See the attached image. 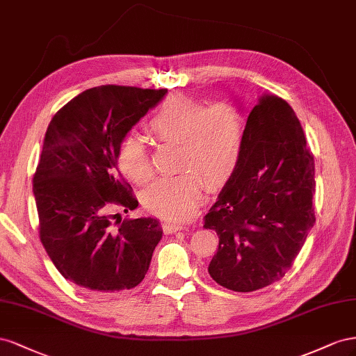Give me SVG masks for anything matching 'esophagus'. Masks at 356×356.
<instances>
[{
    "mask_svg": "<svg viewBox=\"0 0 356 356\" xmlns=\"http://www.w3.org/2000/svg\"><path fill=\"white\" fill-rule=\"evenodd\" d=\"M164 228L170 232V234H172V232L181 231L185 227L184 223H179V222H164Z\"/></svg>",
    "mask_w": 356,
    "mask_h": 356,
    "instance_id": "obj_1",
    "label": "esophagus"
}]
</instances>
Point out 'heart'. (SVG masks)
<instances>
[{
  "mask_svg": "<svg viewBox=\"0 0 356 356\" xmlns=\"http://www.w3.org/2000/svg\"><path fill=\"white\" fill-rule=\"evenodd\" d=\"M149 129L162 141H176L179 147L177 176L155 180L141 195L143 206L154 215L188 219L204 200L206 184L218 188L234 175L245 143V119L227 101L206 106L186 97H170L149 119ZM118 167L136 185L152 177L145 143L128 136L118 149Z\"/></svg>",
  "mask_w": 356,
  "mask_h": 356,
  "instance_id": "obj_1",
  "label": "heart"
}]
</instances>
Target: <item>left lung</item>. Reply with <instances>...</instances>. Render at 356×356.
Listing matches in <instances>:
<instances>
[{"label":"left lung","instance_id":"left-lung-1","mask_svg":"<svg viewBox=\"0 0 356 356\" xmlns=\"http://www.w3.org/2000/svg\"><path fill=\"white\" fill-rule=\"evenodd\" d=\"M313 194L314 159L296 111L262 95L248 116L240 164L204 216L219 237L211 279L236 292L280 280L313 228Z\"/></svg>","mask_w":356,"mask_h":356}]
</instances>
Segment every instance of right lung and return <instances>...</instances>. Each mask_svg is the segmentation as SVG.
I'll return each mask as SVG.
<instances>
[{
	"mask_svg": "<svg viewBox=\"0 0 356 356\" xmlns=\"http://www.w3.org/2000/svg\"><path fill=\"white\" fill-rule=\"evenodd\" d=\"M167 89H88L50 120L33 180L40 240L63 276L90 292L133 289L162 238L155 218L117 219L138 206L118 149Z\"/></svg>",
	"mask_w": 356,
	"mask_h": 356,
	"instance_id": "add662e5",
	"label": "right lung"
}]
</instances>
